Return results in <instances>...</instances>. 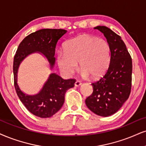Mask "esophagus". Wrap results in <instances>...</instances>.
Listing matches in <instances>:
<instances>
[{"label": "esophagus", "mask_w": 146, "mask_h": 146, "mask_svg": "<svg viewBox=\"0 0 146 146\" xmlns=\"http://www.w3.org/2000/svg\"><path fill=\"white\" fill-rule=\"evenodd\" d=\"M81 84H82L81 82H80V81H78V80H77V81L75 82L74 86H75V87H79V86H80V85H81Z\"/></svg>", "instance_id": "obj_1"}]
</instances>
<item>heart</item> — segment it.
I'll return each mask as SVG.
<instances>
[{
    "label": "heart",
    "mask_w": 146,
    "mask_h": 146,
    "mask_svg": "<svg viewBox=\"0 0 146 146\" xmlns=\"http://www.w3.org/2000/svg\"><path fill=\"white\" fill-rule=\"evenodd\" d=\"M64 51L58 52L57 63L59 69L68 76L74 74L78 64L81 75L92 78L100 76L107 70L111 57L110 46L104 38L82 35L66 42Z\"/></svg>",
    "instance_id": "heart-1"
}]
</instances>
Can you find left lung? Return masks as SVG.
<instances>
[{
    "label": "left lung",
    "mask_w": 146,
    "mask_h": 146,
    "mask_svg": "<svg viewBox=\"0 0 146 146\" xmlns=\"http://www.w3.org/2000/svg\"><path fill=\"white\" fill-rule=\"evenodd\" d=\"M94 29L104 34L110 46L111 57L105 74L93 82V92L86 99L90 110L100 116L115 114L128 100L131 89L132 59L121 37L108 27Z\"/></svg>",
    "instance_id": "left-lung-1"
}]
</instances>
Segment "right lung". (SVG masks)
<instances>
[{"mask_svg":"<svg viewBox=\"0 0 146 146\" xmlns=\"http://www.w3.org/2000/svg\"><path fill=\"white\" fill-rule=\"evenodd\" d=\"M67 32L63 29H41L30 34L21 41L13 60L14 85L17 96L32 114L40 118H50L62 107L65 93L74 86V79L64 80L56 73L50 74L42 89L35 95L23 92L19 84L18 70L21 63L32 53H40L45 57L50 70L55 66L54 57L57 41Z\"/></svg>","mask_w":146,"mask_h":146,"instance_id":"add662e5","label":"right lung"}]
</instances>
